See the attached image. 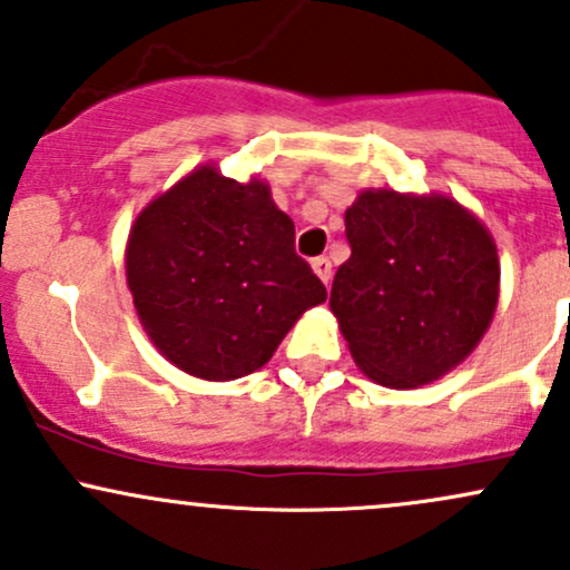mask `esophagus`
Returning <instances> with one entry per match:
<instances>
[{
	"mask_svg": "<svg viewBox=\"0 0 570 570\" xmlns=\"http://www.w3.org/2000/svg\"><path fill=\"white\" fill-rule=\"evenodd\" d=\"M313 273H316V276L322 278L324 284H330V281H332V263L326 257H316V259H313Z\"/></svg>",
	"mask_w": 570,
	"mask_h": 570,
	"instance_id": "obj_1",
	"label": "esophagus"
}]
</instances>
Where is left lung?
Returning a JSON list of instances; mask_svg holds the SVG:
<instances>
[{
    "mask_svg": "<svg viewBox=\"0 0 570 570\" xmlns=\"http://www.w3.org/2000/svg\"><path fill=\"white\" fill-rule=\"evenodd\" d=\"M351 257L330 307L370 381L415 389L476 348L499 305L493 235L448 195L364 189L345 212Z\"/></svg>",
    "mask_w": 570,
    "mask_h": 570,
    "instance_id": "8db88e82",
    "label": "left lung"
}]
</instances>
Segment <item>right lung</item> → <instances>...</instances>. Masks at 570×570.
<instances>
[{"mask_svg": "<svg viewBox=\"0 0 570 570\" xmlns=\"http://www.w3.org/2000/svg\"><path fill=\"white\" fill-rule=\"evenodd\" d=\"M126 276L155 348L203 381L259 370L326 299L271 187L240 185L214 166L195 168L136 217Z\"/></svg>", "mask_w": 570, "mask_h": 570, "instance_id": "right-lung-1", "label": "right lung"}]
</instances>
